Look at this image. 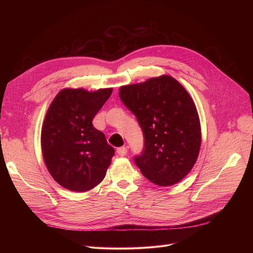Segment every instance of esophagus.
I'll return each mask as SVG.
<instances>
[{
  "label": "esophagus",
  "mask_w": 253,
  "mask_h": 253,
  "mask_svg": "<svg viewBox=\"0 0 253 253\" xmlns=\"http://www.w3.org/2000/svg\"><path fill=\"white\" fill-rule=\"evenodd\" d=\"M117 153H118V155H120V156H126V153H127V149L126 147H120V148L117 149Z\"/></svg>",
  "instance_id": "obj_1"
}]
</instances>
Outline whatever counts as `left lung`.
Segmentation results:
<instances>
[{"label": "left lung", "instance_id": "8db88e82", "mask_svg": "<svg viewBox=\"0 0 253 253\" xmlns=\"http://www.w3.org/2000/svg\"><path fill=\"white\" fill-rule=\"evenodd\" d=\"M119 97L143 132V151L134 160L144 177L162 187L180 181L196 163L202 142L200 117L186 88L163 75L121 86Z\"/></svg>", "mask_w": 253, "mask_h": 253}]
</instances>
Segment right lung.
Wrapping results in <instances>:
<instances>
[{
  "label": "right lung",
  "mask_w": 253,
  "mask_h": 253,
  "mask_svg": "<svg viewBox=\"0 0 253 253\" xmlns=\"http://www.w3.org/2000/svg\"><path fill=\"white\" fill-rule=\"evenodd\" d=\"M112 91L64 88L49 105L41 132L42 154L52 178L65 189L84 192L104 178L115 150L91 121Z\"/></svg>",
  "instance_id": "obj_1"
}]
</instances>
